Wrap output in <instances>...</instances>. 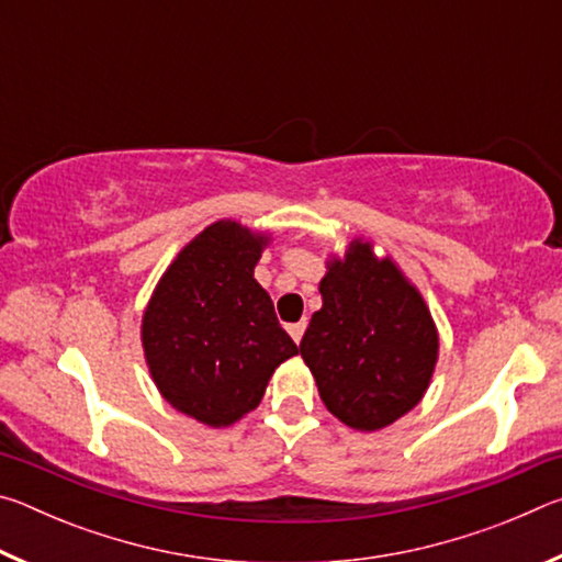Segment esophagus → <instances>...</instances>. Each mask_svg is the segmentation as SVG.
<instances>
[{
    "mask_svg": "<svg viewBox=\"0 0 562 562\" xmlns=\"http://www.w3.org/2000/svg\"><path fill=\"white\" fill-rule=\"evenodd\" d=\"M304 329H307V322H294V325H288V331H290V337L297 341L300 345V339H302V335H304Z\"/></svg>",
    "mask_w": 562,
    "mask_h": 562,
    "instance_id": "esophagus-1",
    "label": "esophagus"
}]
</instances>
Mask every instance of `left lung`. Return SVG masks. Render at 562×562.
Masks as SVG:
<instances>
[{"label":"left lung","instance_id":"left-lung-1","mask_svg":"<svg viewBox=\"0 0 562 562\" xmlns=\"http://www.w3.org/2000/svg\"><path fill=\"white\" fill-rule=\"evenodd\" d=\"M319 292L300 355L322 402L351 429H384L429 389L439 359L431 312L396 262L379 260L364 240L327 262Z\"/></svg>","mask_w":562,"mask_h":562}]
</instances>
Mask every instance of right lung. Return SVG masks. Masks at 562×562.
<instances>
[{
    "label": "right lung",
    "mask_w": 562,
    "mask_h": 562,
    "mask_svg": "<svg viewBox=\"0 0 562 562\" xmlns=\"http://www.w3.org/2000/svg\"><path fill=\"white\" fill-rule=\"evenodd\" d=\"M268 243L235 221L207 225L168 265L144 312L140 341L158 392L213 429L252 412L274 369L300 351L255 280Z\"/></svg>",
    "instance_id": "obj_1"
}]
</instances>
